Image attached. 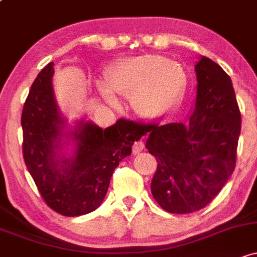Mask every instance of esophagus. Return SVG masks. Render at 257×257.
I'll list each match as a JSON object with an SVG mask.
<instances>
[{"instance_id":"esophagus-1","label":"esophagus","mask_w":257,"mask_h":257,"mask_svg":"<svg viewBox=\"0 0 257 257\" xmlns=\"http://www.w3.org/2000/svg\"><path fill=\"white\" fill-rule=\"evenodd\" d=\"M145 150V143H143V141H137V142H135V145L132 146V153L134 154H139Z\"/></svg>"}]
</instances>
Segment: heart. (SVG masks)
Segmentation results:
<instances>
[{"mask_svg": "<svg viewBox=\"0 0 257 257\" xmlns=\"http://www.w3.org/2000/svg\"><path fill=\"white\" fill-rule=\"evenodd\" d=\"M101 98L116 105L115 94L128 96L131 109L147 120L169 114L186 89V74L179 63L162 55L122 57L107 67L105 81H98Z\"/></svg>", "mask_w": 257, "mask_h": 257, "instance_id": "obj_1", "label": "heart"}]
</instances>
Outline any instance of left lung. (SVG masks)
<instances>
[{
  "instance_id": "8db88e82",
  "label": "left lung",
  "mask_w": 257,
  "mask_h": 257,
  "mask_svg": "<svg viewBox=\"0 0 257 257\" xmlns=\"http://www.w3.org/2000/svg\"><path fill=\"white\" fill-rule=\"evenodd\" d=\"M196 98L187 123L140 125L146 148L158 162L151 183L167 212L192 213L213 200L235 167L241 116L230 77L211 59L195 65Z\"/></svg>"
}]
</instances>
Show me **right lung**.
Instances as JSON below:
<instances>
[{
  "mask_svg": "<svg viewBox=\"0 0 257 257\" xmlns=\"http://www.w3.org/2000/svg\"><path fill=\"white\" fill-rule=\"evenodd\" d=\"M52 76L51 62L38 74L24 103V162L46 205L62 216H83L103 203L115 168L142 134L122 118L105 130L84 117L70 127Z\"/></svg>",
  "mask_w": 257,
  "mask_h": 257,
  "instance_id": "obj_1",
  "label": "right lung"
}]
</instances>
